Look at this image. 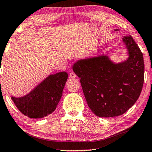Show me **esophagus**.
Instances as JSON below:
<instances>
[{
  "label": "esophagus",
  "instance_id": "esophagus-1",
  "mask_svg": "<svg viewBox=\"0 0 152 152\" xmlns=\"http://www.w3.org/2000/svg\"><path fill=\"white\" fill-rule=\"evenodd\" d=\"M76 75L73 72H70V75H69V78L70 79H74V78H75L76 77Z\"/></svg>",
  "mask_w": 152,
  "mask_h": 152
}]
</instances>
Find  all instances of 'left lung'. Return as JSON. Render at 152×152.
Instances as JSON below:
<instances>
[{
  "instance_id": "1",
  "label": "left lung",
  "mask_w": 152,
  "mask_h": 152,
  "mask_svg": "<svg viewBox=\"0 0 152 152\" xmlns=\"http://www.w3.org/2000/svg\"><path fill=\"white\" fill-rule=\"evenodd\" d=\"M122 43L128 57L121 62L102 54L79 59L72 65L87 104L98 117L122 115L136 103L142 91L145 72L142 52L131 36L122 38Z\"/></svg>"
}]
</instances>
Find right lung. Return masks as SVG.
I'll list each match as a JSON object with an SVG mask.
<instances>
[{
  "label": "right lung",
  "mask_w": 152,
  "mask_h": 152,
  "mask_svg": "<svg viewBox=\"0 0 152 152\" xmlns=\"http://www.w3.org/2000/svg\"><path fill=\"white\" fill-rule=\"evenodd\" d=\"M68 77L66 72L49 75L24 96H12L18 109L30 118H42L53 113Z\"/></svg>",
  "instance_id": "obj_1"
}]
</instances>
